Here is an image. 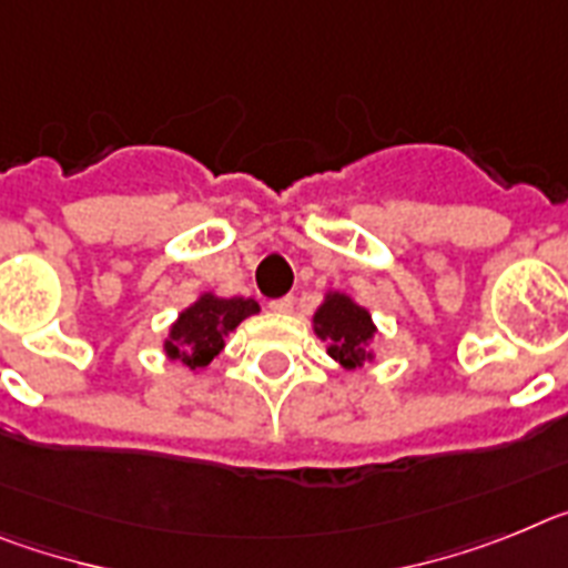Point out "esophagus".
I'll use <instances>...</instances> for the list:
<instances>
[{"label": "esophagus", "mask_w": 568, "mask_h": 568, "mask_svg": "<svg viewBox=\"0 0 568 568\" xmlns=\"http://www.w3.org/2000/svg\"><path fill=\"white\" fill-rule=\"evenodd\" d=\"M271 312H277V314H288L291 308H294V297H280V300H271L268 303Z\"/></svg>", "instance_id": "esophagus-1"}]
</instances>
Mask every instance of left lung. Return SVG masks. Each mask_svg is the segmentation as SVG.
I'll return each mask as SVG.
<instances>
[{"instance_id":"8db88e82","label":"left lung","mask_w":568,"mask_h":568,"mask_svg":"<svg viewBox=\"0 0 568 568\" xmlns=\"http://www.w3.org/2000/svg\"><path fill=\"white\" fill-rule=\"evenodd\" d=\"M312 323L314 334L325 343V354L343 368H359L377 357L374 352L377 325L372 312L343 291H325Z\"/></svg>"}]
</instances>
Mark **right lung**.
Segmentation results:
<instances>
[{
	"instance_id": "obj_1",
	"label": "right lung",
	"mask_w": 568,
	"mask_h": 568,
	"mask_svg": "<svg viewBox=\"0 0 568 568\" xmlns=\"http://www.w3.org/2000/svg\"><path fill=\"white\" fill-rule=\"evenodd\" d=\"M260 314V303L245 297H220L214 291H202L200 297L182 308L168 325L162 352L171 363H182L191 372H200L225 348V339L243 320Z\"/></svg>"
}]
</instances>
